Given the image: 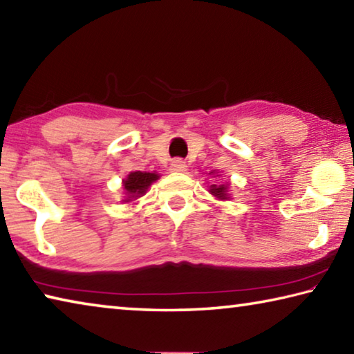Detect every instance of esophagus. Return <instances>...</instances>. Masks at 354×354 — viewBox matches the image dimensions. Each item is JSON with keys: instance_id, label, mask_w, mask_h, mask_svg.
Wrapping results in <instances>:
<instances>
[{"instance_id": "34e87169", "label": "esophagus", "mask_w": 354, "mask_h": 354, "mask_svg": "<svg viewBox=\"0 0 354 354\" xmlns=\"http://www.w3.org/2000/svg\"><path fill=\"white\" fill-rule=\"evenodd\" d=\"M170 171H175V173H185L187 171V164L184 162L181 159H175L171 160L170 164Z\"/></svg>"}]
</instances>
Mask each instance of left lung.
<instances>
[{"mask_svg": "<svg viewBox=\"0 0 354 354\" xmlns=\"http://www.w3.org/2000/svg\"><path fill=\"white\" fill-rule=\"evenodd\" d=\"M212 175H217V176H220L217 171H211ZM211 173H209V175H211ZM209 194L211 195H214L215 198L217 200H230L231 198V195H230V183H225V184H212L211 187H209Z\"/></svg>", "mask_w": 354, "mask_h": 354, "instance_id": "left-lung-1", "label": "left lung"}]
</instances>
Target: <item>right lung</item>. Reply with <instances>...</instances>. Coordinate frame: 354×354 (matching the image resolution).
<instances>
[{
    "mask_svg": "<svg viewBox=\"0 0 354 354\" xmlns=\"http://www.w3.org/2000/svg\"><path fill=\"white\" fill-rule=\"evenodd\" d=\"M159 179V173L156 171H131L129 175L123 179V190L124 200L123 203H133L140 198L148 192L149 185Z\"/></svg>",
    "mask_w": 354,
    "mask_h": 354,
    "instance_id": "1",
    "label": "right lung"
}]
</instances>
